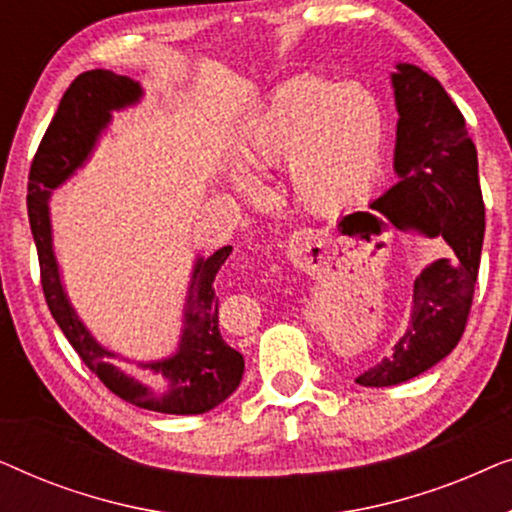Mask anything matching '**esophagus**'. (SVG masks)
<instances>
[{
    "label": "esophagus",
    "instance_id": "1",
    "mask_svg": "<svg viewBox=\"0 0 512 512\" xmlns=\"http://www.w3.org/2000/svg\"><path fill=\"white\" fill-rule=\"evenodd\" d=\"M298 235H300V240H310V242H317L319 240V233H314V230H310V228L298 230Z\"/></svg>",
    "mask_w": 512,
    "mask_h": 512
}]
</instances>
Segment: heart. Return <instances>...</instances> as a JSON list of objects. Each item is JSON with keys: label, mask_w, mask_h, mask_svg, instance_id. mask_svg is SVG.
I'll return each instance as SVG.
<instances>
[{"label": "heart", "mask_w": 512, "mask_h": 512, "mask_svg": "<svg viewBox=\"0 0 512 512\" xmlns=\"http://www.w3.org/2000/svg\"><path fill=\"white\" fill-rule=\"evenodd\" d=\"M382 149L384 114L368 88L296 76L270 95L244 130V167L233 170V186L244 198H258L261 184L254 172L284 163L298 205L338 212L373 188Z\"/></svg>", "instance_id": "heart-1"}]
</instances>
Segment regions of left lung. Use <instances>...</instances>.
I'll use <instances>...</instances> for the list:
<instances>
[{
    "label": "left lung",
    "instance_id": "left-lung-1",
    "mask_svg": "<svg viewBox=\"0 0 512 512\" xmlns=\"http://www.w3.org/2000/svg\"><path fill=\"white\" fill-rule=\"evenodd\" d=\"M396 97L398 181L370 207L396 228L440 237L450 256L419 272L410 321L391 354L356 377L361 387H394L443 361L464 335L485 240L478 151L466 121L438 79L410 62L391 74ZM366 216L384 228L380 216Z\"/></svg>",
    "mask_w": 512,
    "mask_h": 512
}]
</instances>
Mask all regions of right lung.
I'll return each mask as SVG.
<instances>
[{"instance_id":"obj_1","label":"right lung","mask_w":512,"mask_h":512,"mask_svg":"<svg viewBox=\"0 0 512 512\" xmlns=\"http://www.w3.org/2000/svg\"><path fill=\"white\" fill-rule=\"evenodd\" d=\"M144 90L128 76L109 69H90L76 76L41 139L30 167L27 214L41 268V286L53 319L81 361L100 377L104 387L137 408L165 415H202L221 405L240 387L244 359L219 331V298L214 279L233 247L198 256L184 305V326L174 354L156 361H137V373H125L111 363L116 352L100 345L69 303L53 251L48 200L93 153L97 139L111 123L114 111L142 100Z\"/></svg>"}]
</instances>
